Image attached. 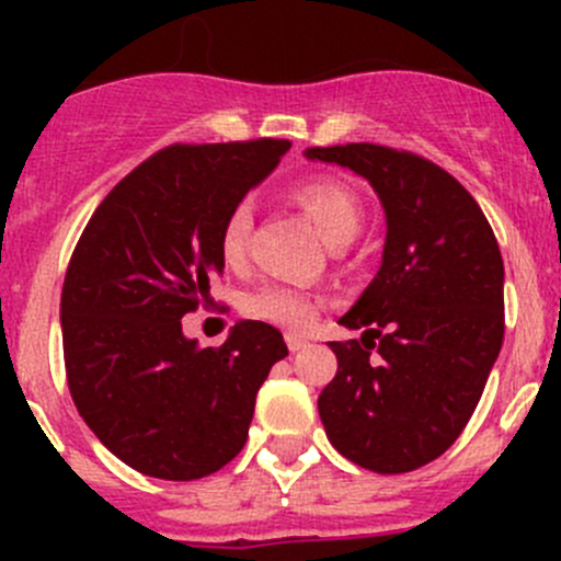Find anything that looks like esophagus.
<instances>
[{"instance_id": "34e87169", "label": "esophagus", "mask_w": 561, "mask_h": 561, "mask_svg": "<svg viewBox=\"0 0 561 561\" xmlns=\"http://www.w3.org/2000/svg\"><path fill=\"white\" fill-rule=\"evenodd\" d=\"M285 342H287V350H290V353H301V350L307 347V344H309L307 339L298 336V333H287Z\"/></svg>"}]
</instances>
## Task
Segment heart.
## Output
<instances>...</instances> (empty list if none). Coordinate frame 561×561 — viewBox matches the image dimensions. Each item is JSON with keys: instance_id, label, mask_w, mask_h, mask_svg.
<instances>
[{"instance_id": "heart-1", "label": "heart", "mask_w": 561, "mask_h": 561, "mask_svg": "<svg viewBox=\"0 0 561 561\" xmlns=\"http://www.w3.org/2000/svg\"><path fill=\"white\" fill-rule=\"evenodd\" d=\"M296 201L312 219L317 233L322 236L328 247H336L342 241H350L358 236L364 214H360L358 197L336 179H314L298 186ZM249 230H252V208L249 203H239L233 211L228 214L219 233V254L228 265H241L247 257V241ZM322 301L307 287L296 285H279V282H268L254 290H249L241 301L247 317L260 322H271L285 331H304L314 322L320 312Z\"/></svg>"}]
</instances>
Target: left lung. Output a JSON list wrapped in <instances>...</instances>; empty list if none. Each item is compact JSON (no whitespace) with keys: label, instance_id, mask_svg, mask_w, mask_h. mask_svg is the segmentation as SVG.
Listing matches in <instances>:
<instances>
[{"label":"left lung","instance_id":"8db88e82","mask_svg":"<svg viewBox=\"0 0 561 561\" xmlns=\"http://www.w3.org/2000/svg\"><path fill=\"white\" fill-rule=\"evenodd\" d=\"M364 175L386 211V247L331 342L336 377L317 399L344 458L399 474L443 456L478 407L505 336V265L474 197L434 162L375 144L307 149Z\"/></svg>","mask_w":561,"mask_h":561}]
</instances>
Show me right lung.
Segmentation results:
<instances>
[{"label": "right lung", "mask_w": 561, "mask_h": 561, "mask_svg": "<svg viewBox=\"0 0 561 561\" xmlns=\"http://www.w3.org/2000/svg\"><path fill=\"white\" fill-rule=\"evenodd\" d=\"M287 149V140L171 146L107 192L72 252L61 290L72 401L138 472L197 480L244 448L254 396L287 355L285 339L268 322L239 320L222 347H201L181 317L225 271L228 214Z\"/></svg>", "instance_id": "1"}]
</instances>
